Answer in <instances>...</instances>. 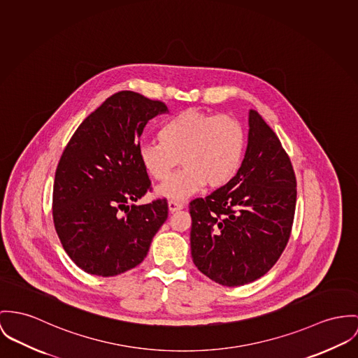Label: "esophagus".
Here are the masks:
<instances>
[{
	"mask_svg": "<svg viewBox=\"0 0 358 358\" xmlns=\"http://www.w3.org/2000/svg\"><path fill=\"white\" fill-rule=\"evenodd\" d=\"M182 208H184V206L180 204V203H177V201H169V211H170V213H176V211H180V210H182Z\"/></svg>",
	"mask_w": 358,
	"mask_h": 358,
	"instance_id": "obj_1",
	"label": "esophagus"
}]
</instances>
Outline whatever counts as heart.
<instances>
[{
  "mask_svg": "<svg viewBox=\"0 0 358 358\" xmlns=\"http://www.w3.org/2000/svg\"><path fill=\"white\" fill-rule=\"evenodd\" d=\"M162 141L138 147V158L157 181H165L180 165L184 170L159 185L155 193L170 201H182L201 191L227 185L238 173L247 147L243 124L230 115L199 109L180 111L159 131Z\"/></svg>",
  "mask_w": 358,
  "mask_h": 358,
  "instance_id": "b5f03b06",
  "label": "heart"
}]
</instances>
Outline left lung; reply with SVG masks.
Listing matches in <instances>:
<instances>
[{"mask_svg": "<svg viewBox=\"0 0 358 358\" xmlns=\"http://www.w3.org/2000/svg\"><path fill=\"white\" fill-rule=\"evenodd\" d=\"M236 177L189 204L194 266L234 287L267 274L286 247L296 210V176L274 131L253 109Z\"/></svg>", "mask_w": 358, "mask_h": 358, "instance_id": "left-lung-1", "label": "left lung"}]
</instances>
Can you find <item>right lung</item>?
Segmentation results:
<instances>
[{"instance_id": "add662e5", "label": "right lung", "mask_w": 358, "mask_h": 358, "mask_svg": "<svg viewBox=\"0 0 358 358\" xmlns=\"http://www.w3.org/2000/svg\"><path fill=\"white\" fill-rule=\"evenodd\" d=\"M169 113L164 102L120 91L73 134L55 170L53 220L68 256L91 275L138 266L167 220V201L136 204L151 181L140 162L147 122Z\"/></svg>"}]
</instances>
